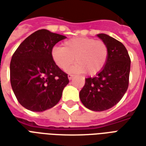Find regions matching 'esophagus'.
I'll use <instances>...</instances> for the list:
<instances>
[{"mask_svg":"<svg viewBox=\"0 0 146 146\" xmlns=\"http://www.w3.org/2000/svg\"><path fill=\"white\" fill-rule=\"evenodd\" d=\"M68 78H69V80H72L73 78V75H72V74H69V75H68Z\"/></svg>","mask_w":146,"mask_h":146,"instance_id":"1","label":"esophagus"}]
</instances>
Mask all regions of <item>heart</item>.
<instances>
[{"label":"heart","instance_id":"1","mask_svg":"<svg viewBox=\"0 0 146 146\" xmlns=\"http://www.w3.org/2000/svg\"><path fill=\"white\" fill-rule=\"evenodd\" d=\"M51 58L62 70H66L73 61L76 62L69 71L70 73H87L95 75L102 70L107 62L109 49L102 40L87 36H78L67 40L62 47L51 49Z\"/></svg>","mask_w":146,"mask_h":146}]
</instances>
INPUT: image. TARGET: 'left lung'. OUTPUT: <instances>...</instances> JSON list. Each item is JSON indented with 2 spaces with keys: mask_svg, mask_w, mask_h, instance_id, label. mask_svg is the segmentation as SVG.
Returning <instances> with one entry per match:
<instances>
[{
  "mask_svg": "<svg viewBox=\"0 0 146 146\" xmlns=\"http://www.w3.org/2000/svg\"><path fill=\"white\" fill-rule=\"evenodd\" d=\"M97 36L108 46L107 62L96 76L86 78L79 95L86 108L100 112L117 104L127 92L131 58L121 42L105 33Z\"/></svg>",
  "mask_w": 146,
  "mask_h": 146,
  "instance_id": "8db88e82",
  "label": "left lung"
}]
</instances>
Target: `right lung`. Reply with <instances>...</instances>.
<instances>
[{"label":"right lung","mask_w":146,"mask_h":146,"mask_svg":"<svg viewBox=\"0 0 146 146\" xmlns=\"http://www.w3.org/2000/svg\"><path fill=\"white\" fill-rule=\"evenodd\" d=\"M66 37L39 30L22 42L12 55L10 80L18 102L33 112L51 109L61 99L69 84L66 73L54 63L51 51Z\"/></svg>","instance_id":"right-lung-1"}]
</instances>
